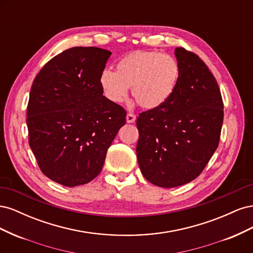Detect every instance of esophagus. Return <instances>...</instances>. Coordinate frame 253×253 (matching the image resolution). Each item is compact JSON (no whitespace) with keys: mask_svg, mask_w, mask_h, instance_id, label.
Listing matches in <instances>:
<instances>
[{"mask_svg":"<svg viewBox=\"0 0 253 253\" xmlns=\"http://www.w3.org/2000/svg\"><path fill=\"white\" fill-rule=\"evenodd\" d=\"M135 120H136V116L133 113H128L126 115V122H127V124H133V122H135Z\"/></svg>","mask_w":253,"mask_h":253,"instance_id":"esophagus-1","label":"esophagus"}]
</instances>
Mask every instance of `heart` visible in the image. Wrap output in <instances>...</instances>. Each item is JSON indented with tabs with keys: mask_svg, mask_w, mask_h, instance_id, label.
I'll use <instances>...</instances> for the list:
<instances>
[{
	"mask_svg": "<svg viewBox=\"0 0 253 253\" xmlns=\"http://www.w3.org/2000/svg\"><path fill=\"white\" fill-rule=\"evenodd\" d=\"M179 64L169 53L135 51L120 59L115 73L103 71L100 85L110 101L120 103L132 87V95L143 109L153 110L169 100L177 86Z\"/></svg>",
	"mask_w": 253,
	"mask_h": 253,
	"instance_id": "obj_1",
	"label": "heart"
}]
</instances>
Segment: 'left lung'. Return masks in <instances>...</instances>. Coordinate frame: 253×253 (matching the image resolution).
Returning <instances> with one entry per match:
<instances>
[{
    "mask_svg": "<svg viewBox=\"0 0 253 253\" xmlns=\"http://www.w3.org/2000/svg\"><path fill=\"white\" fill-rule=\"evenodd\" d=\"M175 57L180 76L173 95L136 121L140 171L163 188L182 186L203 172L218 147L224 119L218 84L204 61L182 47Z\"/></svg>",
    "mask_w": 253,
    "mask_h": 253,
    "instance_id": "left-lung-1",
    "label": "left lung"
}]
</instances>
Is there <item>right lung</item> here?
<instances>
[{
  "label": "right lung",
  "instance_id": "add662e5",
  "mask_svg": "<svg viewBox=\"0 0 253 253\" xmlns=\"http://www.w3.org/2000/svg\"><path fill=\"white\" fill-rule=\"evenodd\" d=\"M112 52L73 47L53 57L34 80L27 105L29 145L42 173L65 187L93 180L126 110L103 96L100 75Z\"/></svg>",
  "mask_w": 253,
  "mask_h": 253
}]
</instances>
